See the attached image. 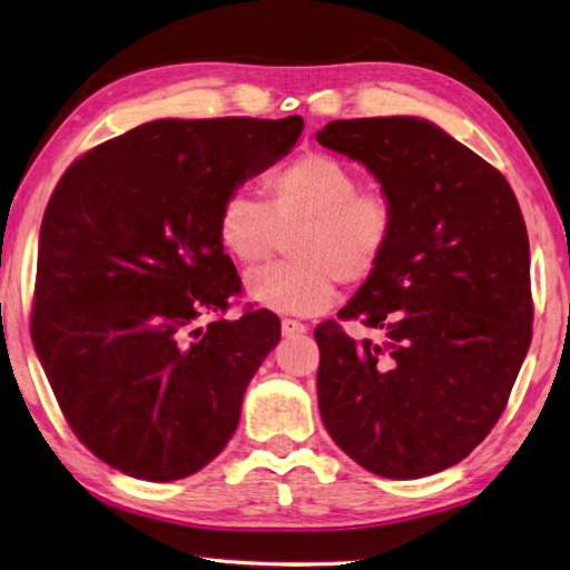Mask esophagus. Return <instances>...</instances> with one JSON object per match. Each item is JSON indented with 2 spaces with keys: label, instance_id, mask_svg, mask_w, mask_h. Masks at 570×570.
<instances>
[{
  "label": "esophagus",
  "instance_id": "esophagus-1",
  "mask_svg": "<svg viewBox=\"0 0 570 570\" xmlns=\"http://www.w3.org/2000/svg\"><path fill=\"white\" fill-rule=\"evenodd\" d=\"M282 331H284V336H302V334H306V324H302V321H296V318H284Z\"/></svg>",
  "mask_w": 570,
  "mask_h": 570
}]
</instances>
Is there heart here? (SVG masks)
I'll return each instance as SVG.
<instances>
[{"label":"heart","instance_id":"b5f03b06","mask_svg":"<svg viewBox=\"0 0 570 570\" xmlns=\"http://www.w3.org/2000/svg\"><path fill=\"white\" fill-rule=\"evenodd\" d=\"M262 202L234 191L216 214V236L236 264L254 268L282 249L294 258L246 276V296L276 314L312 316L334 304L336 286L376 274L396 236L399 212L376 186L326 151H306L268 169Z\"/></svg>","mask_w":570,"mask_h":570}]
</instances>
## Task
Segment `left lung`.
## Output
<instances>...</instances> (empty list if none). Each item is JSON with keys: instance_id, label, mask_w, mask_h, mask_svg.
<instances>
[{"instance_id": "1", "label": "left lung", "mask_w": 570, "mask_h": 570, "mask_svg": "<svg viewBox=\"0 0 570 570\" xmlns=\"http://www.w3.org/2000/svg\"><path fill=\"white\" fill-rule=\"evenodd\" d=\"M318 144L374 174L399 212L384 264L318 324V411L366 471L421 479L456 465L509 403L533 331L531 252L511 184L416 117L331 121Z\"/></svg>"}]
</instances>
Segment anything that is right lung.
<instances>
[{"instance_id":"1","label":"right lung","mask_w":570,"mask_h":570,"mask_svg":"<svg viewBox=\"0 0 570 570\" xmlns=\"http://www.w3.org/2000/svg\"><path fill=\"white\" fill-rule=\"evenodd\" d=\"M302 129V117L149 121L81 154L51 191L32 344L69 429L111 469L177 481L229 443L282 321L252 304L224 318L242 278L216 214Z\"/></svg>"}]
</instances>
